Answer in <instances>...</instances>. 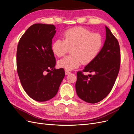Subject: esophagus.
Here are the masks:
<instances>
[{
	"mask_svg": "<svg viewBox=\"0 0 134 134\" xmlns=\"http://www.w3.org/2000/svg\"><path fill=\"white\" fill-rule=\"evenodd\" d=\"M65 75H68L70 73V72L68 70H65Z\"/></svg>",
	"mask_w": 134,
	"mask_h": 134,
	"instance_id": "34e87169",
	"label": "esophagus"
}]
</instances>
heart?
<instances>
[{"label":"heart","instance_id":"obj_1","mask_svg":"<svg viewBox=\"0 0 134 134\" xmlns=\"http://www.w3.org/2000/svg\"><path fill=\"white\" fill-rule=\"evenodd\" d=\"M103 46L102 36L92 33L86 28L78 27L66 30L64 40L58 39L52 43V50L58 57L64 56L70 49L71 55L59 60V67L71 70L81 64L92 63L98 55Z\"/></svg>","mask_w":134,"mask_h":134}]
</instances>
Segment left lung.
Here are the masks:
<instances>
[{
  "instance_id": "1",
  "label": "left lung",
  "mask_w": 134,
  "mask_h": 134,
  "mask_svg": "<svg viewBox=\"0 0 134 134\" xmlns=\"http://www.w3.org/2000/svg\"><path fill=\"white\" fill-rule=\"evenodd\" d=\"M106 39L98 56L77 72L75 88L77 95L85 102L96 103L111 91L120 70L121 54L118 40L106 26ZM84 72H93L86 76Z\"/></svg>"
}]
</instances>
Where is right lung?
<instances>
[{
    "label": "right lung",
    "instance_id": "add662e5",
    "mask_svg": "<svg viewBox=\"0 0 134 134\" xmlns=\"http://www.w3.org/2000/svg\"><path fill=\"white\" fill-rule=\"evenodd\" d=\"M53 25L36 23L20 38L17 51V70L24 90L31 98L44 102L58 93L65 76L63 68L56 69L52 50Z\"/></svg>",
    "mask_w": 134,
    "mask_h": 134
}]
</instances>
